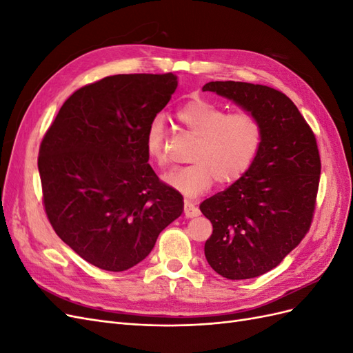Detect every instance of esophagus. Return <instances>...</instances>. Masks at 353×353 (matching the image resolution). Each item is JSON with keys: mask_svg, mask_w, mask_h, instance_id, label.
I'll return each mask as SVG.
<instances>
[{"mask_svg": "<svg viewBox=\"0 0 353 353\" xmlns=\"http://www.w3.org/2000/svg\"><path fill=\"white\" fill-rule=\"evenodd\" d=\"M184 215H185V218H196L200 215V210H199V208H196L193 205V203L185 200L184 201Z\"/></svg>", "mask_w": 353, "mask_h": 353, "instance_id": "obj_1", "label": "esophagus"}]
</instances>
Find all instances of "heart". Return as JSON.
<instances>
[{
  "instance_id": "b5f03b06",
  "label": "heart",
  "mask_w": 353,
  "mask_h": 353,
  "mask_svg": "<svg viewBox=\"0 0 353 353\" xmlns=\"http://www.w3.org/2000/svg\"><path fill=\"white\" fill-rule=\"evenodd\" d=\"M176 119L196 137V143L188 159L191 165L170 170L163 179L187 197L203 194L215 181L219 185L236 183L248 172L262 144V123L254 114L227 113L205 99L181 105ZM145 150L153 162L166 166V134L160 117L147 128Z\"/></svg>"
}]
</instances>
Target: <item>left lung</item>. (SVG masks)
<instances>
[{"label": "left lung", "mask_w": 353, "mask_h": 353, "mask_svg": "<svg viewBox=\"0 0 353 353\" xmlns=\"http://www.w3.org/2000/svg\"><path fill=\"white\" fill-rule=\"evenodd\" d=\"M203 91L236 101L262 123V144L248 172L200 205L213 227L205 244L213 271L228 280L254 279L280 265L311 228L321 175L316 138L279 90L216 81Z\"/></svg>", "instance_id": "left-lung-1"}]
</instances>
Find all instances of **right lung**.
I'll return each instance as SVG.
<instances>
[{"label": "right lung", "mask_w": 353, "mask_h": 353, "mask_svg": "<svg viewBox=\"0 0 353 353\" xmlns=\"http://www.w3.org/2000/svg\"><path fill=\"white\" fill-rule=\"evenodd\" d=\"M178 87L174 73L113 74L63 103L38 169L52 230L82 259L121 272L145 259L184 209L148 165L147 128Z\"/></svg>", "instance_id": "1"}]
</instances>
